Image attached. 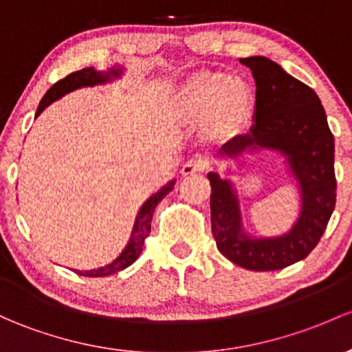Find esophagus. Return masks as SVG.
<instances>
[{"label":"esophagus","mask_w":352,"mask_h":352,"mask_svg":"<svg viewBox=\"0 0 352 352\" xmlns=\"http://www.w3.org/2000/svg\"><path fill=\"white\" fill-rule=\"evenodd\" d=\"M203 169H205V164H203V161L190 160V161L184 162L183 168H181V175H183V176H191V175H195V173L203 171Z\"/></svg>","instance_id":"esophagus-1"}]
</instances>
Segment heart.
Returning a JSON list of instances; mask_svg holds the SVG:
<instances>
[{
  "label": "heart",
  "instance_id": "1",
  "mask_svg": "<svg viewBox=\"0 0 352 352\" xmlns=\"http://www.w3.org/2000/svg\"><path fill=\"white\" fill-rule=\"evenodd\" d=\"M175 119L183 126L206 124V138L225 142L250 124L253 94L247 82L218 72H201L181 85L173 102Z\"/></svg>",
  "mask_w": 352,
  "mask_h": 352
}]
</instances>
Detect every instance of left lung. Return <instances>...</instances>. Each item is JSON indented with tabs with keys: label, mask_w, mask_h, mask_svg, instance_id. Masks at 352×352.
Instances as JSON below:
<instances>
[{
	"label": "left lung",
	"mask_w": 352,
	"mask_h": 352,
	"mask_svg": "<svg viewBox=\"0 0 352 352\" xmlns=\"http://www.w3.org/2000/svg\"><path fill=\"white\" fill-rule=\"evenodd\" d=\"M240 62L255 78V124L248 134L226 142L218 160L236 161L260 149L282 154L297 181L300 213L283 235H248L235 184L210 171L211 230L218 250L230 262L255 272L280 270L304 260L316 248L334 211V135L311 87L267 56H248Z\"/></svg>",
	"instance_id": "obj_1"
}]
</instances>
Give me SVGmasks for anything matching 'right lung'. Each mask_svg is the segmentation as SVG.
I'll return each instance as SVG.
<instances>
[{
	"instance_id": "obj_1",
	"label": "right lung",
	"mask_w": 352,
	"mask_h": 352,
	"mask_svg": "<svg viewBox=\"0 0 352 352\" xmlns=\"http://www.w3.org/2000/svg\"><path fill=\"white\" fill-rule=\"evenodd\" d=\"M124 74L122 67H112L109 70H97L94 67H87V69H82L78 72H74V74L67 75L65 78L56 82L55 85H52L48 89V92L45 94L43 99H41L38 109H36L35 117H38L52 102L58 100L60 97H63L65 94L74 92V90L82 89V87H94V85H104L107 82L116 80L120 75ZM176 179H171L168 184L161 188L160 191L154 192L153 196L146 199L144 205L141 206V210L138 211V217H135L134 226H132L131 238L127 241V245L124 247V250L119 253V256H116L112 262H109L107 265L92 268V270H75L78 275H84V277H107V275L117 274V272L124 270L135 260L139 258L142 252V245H144V240L149 236L151 233V221H153L154 208L157 206V203L164 198L166 195H169V191H173L175 188Z\"/></svg>"
}]
</instances>
